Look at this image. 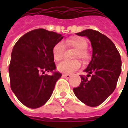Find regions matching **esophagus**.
<instances>
[{
	"instance_id": "obj_1",
	"label": "esophagus",
	"mask_w": 128,
	"mask_h": 128,
	"mask_svg": "<svg viewBox=\"0 0 128 128\" xmlns=\"http://www.w3.org/2000/svg\"><path fill=\"white\" fill-rule=\"evenodd\" d=\"M62 76L63 78H69L70 77V74H63L62 75Z\"/></svg>"
}]
</instances>
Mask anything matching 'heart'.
<instances>
[{
  "mask_svg": "<svg viewBox=\"0 0 128 128\" xmlns=\"http://www.w3.org/2000/svg\"><path fill=\"white\" fill-rule=\"evenodd\" d=\"M64 44L66 46H71L76 48L74 58H80L84 60L90 58V53L87 49L88 46V40L82 36H74L65 40ZM65 51V45L62 42L55 44L52 49V54L54 60L58 62L62 59ZM81 66V63L78 60H64L58 64L57 69L59 72L64 74H71L78 70Z\"/></svg>",
  "mask_w": 128,
  "mask_h": 128,
  "instance_id": "heart-1",
  "label": "heart"
}]
</instances>
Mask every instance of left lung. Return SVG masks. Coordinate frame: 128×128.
Masks as SVG:
<instances>
[{
    "label": "left lung",
    "instance_id": "8db88e82",
    "mask_svg": "<svg viewBox=\"0 0 128 128\" xmlns=\"http://www.w3.org/2000/svg\"><path fill=\"white\" fill-rule=\"evenodd\" d=\"M76 34L89 39L92 56L84 70L87 76H80L81 83L73 91L86 105L95 107L103 103L114 91L122 71L121 57L113 42L98 31L87 29ZM89 76L91 78L88 80Z\"/></svg>",
    "mask_w": 128,
    "mask_h": 128
}]
</instances>
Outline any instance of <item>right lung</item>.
I'll return each instance as SVG.
<instances>
[{"label": "right lung", "mask_w": 128, "mask_h": 128, "mask_svg": "<svg viewBox=\"0 0 128 128\" xmlns=\"http://www.w3.org/2000/svg\"><path fill=\"white\" fill-rule=\"evenodd\" d=\"M63 37L45 29H36L23 35L13 47L8 68L10 88L26 107H41L52 96L62 74L41 73L55 70L52 49Z\"/></svg>", "instance_id": "obj_1"}]
</instances>
